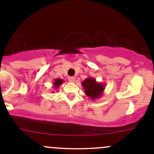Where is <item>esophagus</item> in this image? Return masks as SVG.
<instances>
[{
  "instance_id": "esophagus-1",
  "label": "esophagus",
  "mask_w": 154,
  "mask_h": 154,
  "mask_svg": "<svg viewBox=\"0 0 154 154\" xmlns=\"http://www.w3.org/2000/svg\"><path fill=\"white\" fill-rule=\"evenodd\" d=\"M68 81L71 82V83H74L75 81V78L74 77H68Z\"/></svg>"
}]
</instances>
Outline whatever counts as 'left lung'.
Wrapping results in <instances>:
<instances>
[{"mask_svg":"<svg viewBox=\"0 0 154 154\" xmlns=\"http://www.w3.org/2000/svg\"><path fill=\"white\" fill-rule=\"evenodd\" d=\"M81 84L84 88V92L91 100L100 98L105 89V85L97 82L93 77H87Z\"/></svg>","mask_w":154,"mask_h":154,"instance_id":"obj_1","label":"left lung"}]
</instances>
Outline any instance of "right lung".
<instances>
[{"label":"right lung","instance_id":"add662e5","mask_svg":"<svg viewBox=\"0 0 154 154\" xmlns=\"http://www.w3.org/2000/svg\"><path fill=\"white\" fill-rule=\"evenodd\" d=\"M63 81H64V80H62V79L60 78L55 79L54 81L53 82V86H54V88H55V89H57V88L60 87V86H61L62 83H63Z\"/></svg>","mask_w":154,"mask_h":154}]
</instances>
